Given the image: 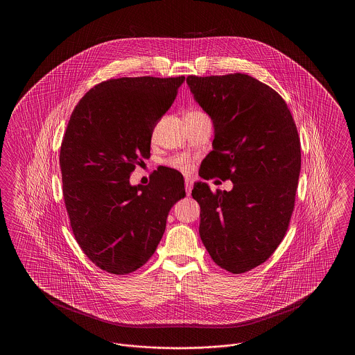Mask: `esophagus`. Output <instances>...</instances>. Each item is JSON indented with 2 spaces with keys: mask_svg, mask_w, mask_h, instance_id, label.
Segmentation results:
<instances>
[{
  "mask_svg": "<svg viewBox=\"0 0 355 355\" xmlns=\"http://www.w3.org/2000/svg\"><path fill=\"white\" fill-rule=\"evenodd\" d=\"M186 194L190 196L191 194V189H193V180L191 178H186L185 180Z\"/></svg>",
  "mask_w": 355,
  "mask_h": 355,
  "instance_id": "esophagus-1",
  "label": "esophagus"
}]
</instances>
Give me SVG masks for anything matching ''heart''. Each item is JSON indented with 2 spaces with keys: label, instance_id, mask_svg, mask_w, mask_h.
Instances as JSON below:
<instances>
[{
  "label": "heart",
  "instance_id": "obj_1",
  "mask_svg": "<svg viewBox=\"0 0 355 355\" xmlns=\"http://www.w3.org/2000/svg\"><path fill=\"white\" fill-rule=\"evenodd\" d=\"M201 113H202V112H200V110H191V112H189L187 114H201ZM170 165L174 166L175 169L184 171V173H189L190 170L193 169V161H191L190 158H187V157H184V155L174 157V158L170 161Z\"/></svg>",
  "mask_w": 355,
  "mask_h": 355
}]
</instances>
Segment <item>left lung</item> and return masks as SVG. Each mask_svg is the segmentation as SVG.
I'll return each mask as SVG.
<instances>
[{
	"label": "left lung",
	"mask_w": 355,
	"mask_h": 355,
	"mask_svg": "<svg viewBox=\"0 0 355 355\" xmlns=\"http://www.w3.org/2000/svg\"><path fill=\"white\" fill-rule=\"evenodd\" d=\"M194 100L214 125L213 150L203 180H230V191L213 193L196 182L200 236L211 259L241 274L269 259L286 234L301 171V142L285 100L242 73L189 76Z\"/></svg>",
	"instance_id": "obj_1"
}]
</instances>
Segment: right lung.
<instances>
[{
    "instance_id": "obj_1",
    "label": "right lung",
    "mask_w": 355,
    "mask_h": 355,
    "mask_svg": "<svg viewBox=\"0 0 355 355\" xmlns=\"http://www.w3.org/2000/svg\"><path fill=\"white\" fill-rule=\"evenodd\" d=\"M185 77H122L90 89L74 107L60 152L64 201L76 241L102 270L123 275L144 266L186 196L177 170H155L148 185L130 174L150 157L153 129Z\"/></svg>"
}]
</instances>
